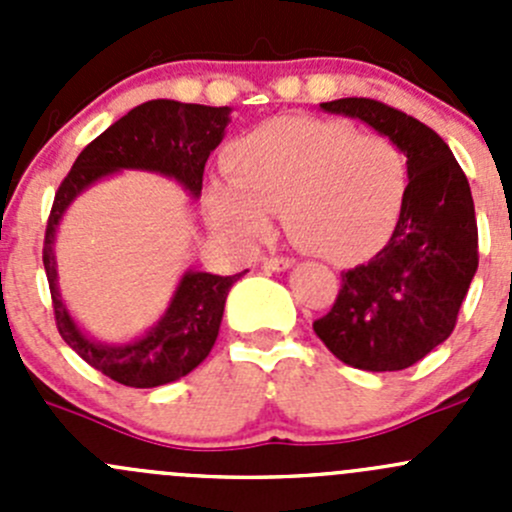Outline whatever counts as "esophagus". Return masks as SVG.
<instances>
[{"label": "esophagus", "mask_w": 512, "mask_h": 512, "mask_svg": "<svg viewBox=\"0 0 512 512\" xmlns=\"http://www.w3.org/2000/svg\"><path fill=\"white\" fill-rule=\"evenodd\" d=\"M292 265H294L292 257H267L265 260V270H272V272H285Z\"/></svg>", "instance_id": "1"}]
</instances>
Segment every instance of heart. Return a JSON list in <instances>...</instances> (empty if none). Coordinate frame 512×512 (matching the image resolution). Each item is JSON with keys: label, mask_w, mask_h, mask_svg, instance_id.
<instances>
[{"label": "heart", "mask_w": 512, "mask_h": 512, "mask_svg": "<svg viewBox=\"0 0 512 512\" xmlns=\"http://www.w3.org/2000/svg\"><path fill=\"white\" fill-rule=\"evenodd\" d=\"M225 168L230 180L208 188L215 230L250 245L270 232V213H282L289 237L334 265L384 245L409 183L391 138L312 116L262 123L232 143Z\"/></svg>", "instance_id": "obj_1"}]
</instances>
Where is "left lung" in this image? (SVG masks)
Listing matches in <instances>:
<instances>
[{"instance_id": "left-lung-1", "label": "left lung", "mask_w": 512, "mask_h": 512, "mask_svg": "<svg viewBox=\"0 0 512 512\" xmlns=\"http://www.w3.org/2000/svg\"><path fill=\"white\" fill-rule=\"evenodd\" d=\"M324 111L369 123L406 156L409 185L384 250L342 272L334 307L314 332L344 364L401 371L446 342L478 270L471 185L426 123L374 98H337Z\"/></svg>"}]
</instances>
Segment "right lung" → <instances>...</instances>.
<instances>
[{
    "label": "right lung",
    "instance_id": "right-lung-1",
    "mask_svg": "<svg viewBox=\"0 0 512 512\" xmlns=\"http://www.w3.org/2000/svg\"><path fill=\"white\" fill-rule=\"evenodd\" d=\"M227 121V106H200L170 98L141 103L79 153L56 190L44 235V270L56 329L86 364L118 384L153 389L190 374L213 349L223 322L227 292L247 270L230 277L185 272L168 309L146 337L128 344H101L76 327L59 294L54 257L56 225L76 195L118 170H151L168 175L198 198L203 190L205 163L223 141Z\"/></svg>",
    "mask_w": 512,
    "mask_h": 512
}]
</instances>
